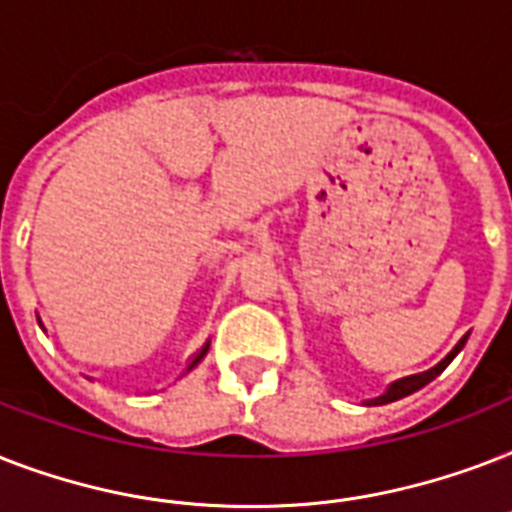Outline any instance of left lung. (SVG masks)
<instances>
[{
	"instance_id": "8db88e82",
	"label": "left lung",
	"mask_w": 512,
	"mask_h": 512,
	"mask_svg": "<svg viewBox=\"0 0 512 512\" xmlns=\"http://www.w3.org/2000/svg\"><path fill=\"white\" fill-rule=\"evenodd\" d=\"M465 340H468V337H462V340L457 342V348H454L452 353H449V356H446L444 361H441V364H438V366H433V369H428V372H422V374H414V377H404V380L393 382V385H390V388L385 390V393H382L380 398H374L372 404H390V401H398V398L409 396V393H414V390L425 388V385H428L430 380H436L438 374L444 372L446 366L452 364V358L457 356V353H460V350H462V345H465Z\"/></svg>"
}]
</instances>
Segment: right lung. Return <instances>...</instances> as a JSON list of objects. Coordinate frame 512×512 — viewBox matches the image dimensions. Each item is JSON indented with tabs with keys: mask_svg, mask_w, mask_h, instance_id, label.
Segmentation results:
<instances>
[{
	"mask_svg": "<svg viewBox=\"0 0 512 512\" xmlns=\"http://www.w3.org/2000/svg\"><path fill=\"white\" fill-rule=\"evenodd\" d=\"M207 348H209V345H204V348H201V350H199V353H196V356H193V358H191V364H188V369H193V366L199 364L201 358H204V353H207Z\"/></svg>",
	"mask_w": 512,
	"mask_h": 512,
	"instance_id": "right-lung-1",
	"label": "right lung"
}]
</instances>
